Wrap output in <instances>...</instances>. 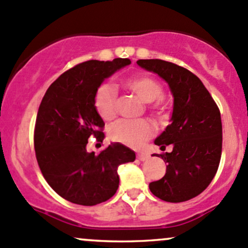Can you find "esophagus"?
I'll list each match as a JSON object with an SVG mask.
<instances>
[{
    "mask_svg": "<svg viewBox=\"0 0 248 248\" xmlns=\"http://www.w3.org/2000/svg\"><path fill=\"white\" fill-rule=\"evenodd\" d=\"M137 159L141 160V161H147V160L149 159V155L145 154V153H139V154H137Z\"/></svg>",
    "mask_w": 248,
    "mask_h": 248,
    "instance_id": "34e87169",
    "label": "esophagus"
}]
</instances>
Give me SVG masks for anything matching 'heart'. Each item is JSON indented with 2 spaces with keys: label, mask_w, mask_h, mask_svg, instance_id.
<instances>
[{
  "label": "heart",
  "mask_w": 248,
  "mask_h": 248,
  "mask_svg": "<svg viewBox=\"0 0 248 248\" xmlns=\"http://www.w3.org/2000/svg\"><path fill=\"white\" fill-rule=\"evenodd\" d=\"M125 86L134 92L142 101L152 104L162 96V87L153 78L137 75L125 81ZM94 105L101 118L109 121L116 116L117 91L111 83L105 82L99 86L94 96ZM154 127L145 119L121 121L111 127L109 136L113 141L121 142L129 147H140L153 135Z\"/></svg>",
  "instance_id": "1"
}]
</instances>
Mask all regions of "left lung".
<instances>
[{"instance_id":"8db88e82","label":"left lung","mask_w":248,"mask_h":248,"mask_svg":"<svg viewBox=\"0 0 248 248\" xmlns=\"http://www.w3.org/2000/svg\"><path fill=\"white\" fill-rule=\"evenodd\" d=\"M137 64L167 83L173 96L168 125L154 143L172 152L160 156L166 174L149 184L154 196L180 203L203 192L215 177L222 152L221 113L203 82L187 69L162 60H139Z\"/></svg>"}]
</instances>
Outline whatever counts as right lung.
<instances>
[{
    "label": "right lung",
    "mask_w": 248,
    "mask_h": 248,
    "mask_svg": "<svg viewBox=\"0 0 248 248\" xmlns=\"http://www.w3.org/2000/svg\"><path fill=\"white\" fill-rule=\"evenodd\" d=\"M129 64V58H116L75 65L48 87L38 109V165L48 185L71 203L96 205L109 200L119 185L118 167L136 159L134 150L119 142L98 155L86 148L91 136L101 142L105 137V124L94 105L96 89Z\"/></svg>",
    "instance_id": "obj_1"
}]
</instances>
